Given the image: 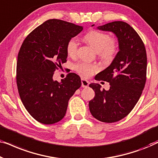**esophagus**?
I'll list each match as a JSON object with an SVG mask.
<instances>
[{
  "instance_id": "obj_1",
  "label": "esophagus",
  "mask_w": 158,
  "mask_h": 158,
  "mask_svg": "<svg viewBox=\"0 0 158 158\" xmlns=\"http://www.w3.org/2000/svg\"><path fill=\"white\" fill-rule=\"evenodd\" d=\"M81 83H82V87L83 88H87L89 85V81H88L87 80L82 79L81 80Z\"/></svg>"
}]
</instances>
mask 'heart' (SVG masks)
<instances>
[{
  "label": "heart",
  "mask_w": 158,
  "mask_h": 158,
  "mask_svg": "<svg viewBox=\"0 0 158 158\" xmlns=\"http://www.w3.org/2000/svg\"><path fill=\"white\" fill-rule=\"evenodd\" d=\"M84 40L91 46L99 56L106 61H110L113 59L116 52V43L114 39H110L108 34L96 30H93L87 33L84 36ZM78 42L76 38H72L67 44V52L70 57H75L76 55ZM75 70L81 76L88 77L98 70V66L96 64L82 62L77 64L75 67Z\"/></svg>",
  "instance_id": "heart-1"
}]
</instances>
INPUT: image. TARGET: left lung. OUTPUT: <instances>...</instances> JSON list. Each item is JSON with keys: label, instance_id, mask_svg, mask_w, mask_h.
<instances>
[{"label": "left lung", "instance_id": "1", "mask_svg": "<svg viewBox=\"0 0 158 158\" xmlns=\"http://www.w3.org/2000/svg\"><path fill=\"white\" fill-rule=\"evenodd\" d=\"M97 29L115 34L118 52L111 64L95 77L109 82V89L101 90L98 83L89 85L95 91L89 109L101 122H116L130 113L141 96L146 82V49L135 30L124 21H113Z\"/></svg>", "mask_w": 158, "mask_h": 158}]
</instances>
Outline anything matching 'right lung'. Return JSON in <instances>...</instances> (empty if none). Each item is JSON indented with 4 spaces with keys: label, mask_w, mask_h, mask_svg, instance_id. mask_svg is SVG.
<instances>
[{
    "label": "right lung",
    "mask_w": 158,
    "mask_h": 158,
    "mask_svg": "<svg viewBox=\"0 0 158 158\" xmlns=\"http://www.w3.org/2000/svg\"><path fill=\"white\" fill-rule=\"evenodd\" d=\"M83 29L82 26L49 19L33 30L21 45L16 68L19 96L30 115L42 124L62 120L69 100L81 86L75 73H69L61 82L54 81L53 75L67 62L68 42Z\"/></svg>",
    "instance_id": "add662e5"
}]
</instances>
